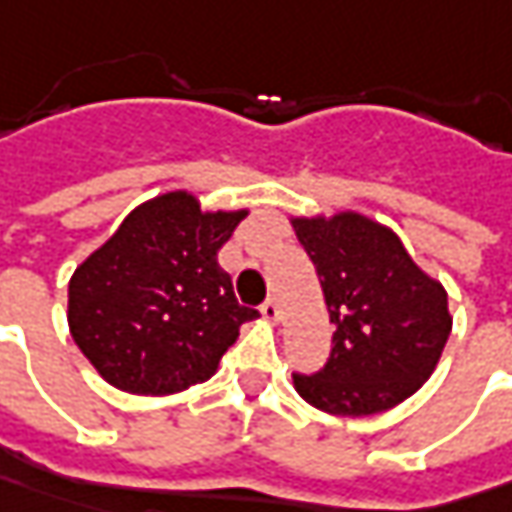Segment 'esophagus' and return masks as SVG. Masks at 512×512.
I'll return each mask as SVG.
<instances>
[{
  "instance_id": "esophagus-1",
  "label": "esophagus",
  "mask_w": 512,
  "mask_h": 512,
  "mask_svg": "<svg viewBox=\"0 0 512 512\" xmlns=\"http://www.w3.org/2000/svg\"><path fill=\"white\" fill-rule=\"evenodd\" d=\"M260 315H263V321L278 323V321H280V309H278V303H275V300H266V303H263V306H260Z\"/></svg>"
}]
</instances>
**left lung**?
<instances>
[{
    "mask_svg": "<svg viewBox=\"0 0 512 512\" xmlns=\"http://www.w3.org/2000/svg\"><path fill=\"white\" fill-rule=\"evenodd\" d=\"M292 229L318 269L335 323L321 372L292 375L300 398L344 418L407 401L433 375L450 338L447 289L367 214L292 217Z\"/></svg>",
    "mask_w": 512,
    "mask_h": 512,
    "instance_id": "obj_1",
    "label": "left lung"
}]
</instances>
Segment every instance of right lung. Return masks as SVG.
Segmentation results:
<instances>
[{
    "mask_svg": "<svg viewBox=\"0 0 512 512\" xmlns=\"http://www.w3.org/2000/svg\"><path fill=\"white\" fill-rule=\"evenodd\" d=\"M246 214L203 212L191 191H166L79 263L68 283L71 338L111 387L171 395L217 372L240 326L257 318L217 263Z\"/></svg>",
    "mask_w": 512,
    "mask_h": 512,
    "instance_id": "1",
    "label": "right lung"
}]
</instances>
